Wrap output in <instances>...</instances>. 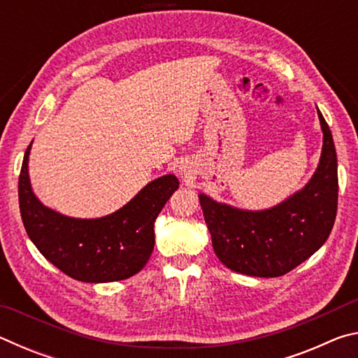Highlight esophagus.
<instances>
[{"instance_id": "1", "label": "esophagus", "mask_w": 358, "mask_h": 358, "mask_svg": "<svg viewBox=\"0 0 358 358\" xmlns=\"http://www.w3.org/2000/svg\"><path fill=\"white\" fill-rule=\"evenodd\" d=\"M181 169H183V167H181Z\"/></svg>"}]
</instances>
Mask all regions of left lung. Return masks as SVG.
<instances>
[{"label": "left lung", "instance_id": "1", "mask_svg": "<svg viewBox=\"0 0 358 358\" xmlns=\"http://www.w3.org/2000/svg\"><path fill=\"white\" fill-rule=\"evenodd\" d=\"M322 153L311 180L286 201L266 210H241L199 194L217 259L241 275L276 278L289 273L322 246L338 205L336 150L319 112Z\"/></svg>", "mask_w": 358, "mask_h": 358}]
</instances>
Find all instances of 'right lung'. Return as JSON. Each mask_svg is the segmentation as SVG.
Masks as SVG:
<instances>
[{
	"mask_svg": "<svg viewBox=\"0 0 358 358\" xmlns=\"http://www.w3.org/2000/svg\"><path fill=\"white\" fill-rule=\"evenodd\" d=\"M31 143L23 157L19 203L28 237L42 256L83 282L121 281L138 273L153 252L156 217L178 189V178L169 173L150 181L107 216L71 217L45 207L33 192L28 173Z\"/></svg>",
	"mask_w": 358,
	"mask_h": 358,
	"instance_id": "1",
	"label": "right lung"
}]
</instances>
